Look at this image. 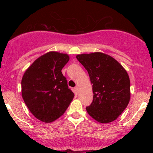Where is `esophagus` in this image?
Listing matches in <instances>:
<instances>
[{
	"mask_svg": "<svg viewBox=\"0 0 153 153\" xmlns=\"http://www.w3.org/2000/svg\"><path fill=\"white\" fill-rule=\"evenodd\" d=\"M75 92H76V93H79V88L78 87V86H76V87L75 88Z\"/></svg>",
	"mask_w": 153,
	"mask_h": 153,
	"instance_id": "esophagus-1",
	"label": "esophagus"
}]
</instances>
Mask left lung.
<instances>
[{
    "mask_svg": "<svg viewBox=\"0 0 153 153\" xmlns=\"http://www.w3.org/2000/svg\"><path fill=\"white\" fill-rule=\"evenodd\" d=\"M87 70L92 84L93 101L86 108L88 114L99 123L115 121L130 100V81L126 69L110 55L102 52L77 55Z\"/></svg>",
    "mask_w": 153,
    "mask_h": 153,
    "instance_id": "left-lung-1",
    "label": "left lung"
}]
</instances>
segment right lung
I'll return each instance as SVG.
<instances>
[{"instance_id":"right-lung-1","label":"right lung","mask_w":153,"mask_h":153,"mask_svg":"<svg viewBox=\"0 0 153 153\" xmlns=\"http://www.w3.org/2000/svg\"><path fill=\"white\" fill-rule=\"evenodd\" d=\"M67 54L49 52L37 58L23 75L21 93L32 115L44 123L55 121L65 112L74 98L63 75Z\"/></svg>"}]
</instances>
